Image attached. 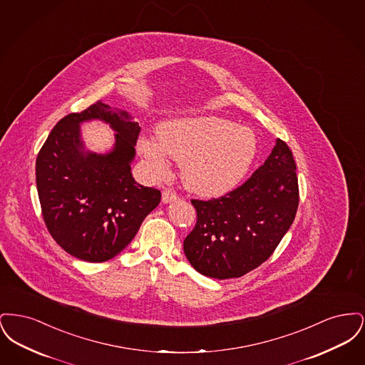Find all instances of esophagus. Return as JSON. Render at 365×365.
<instances>
[{"mask_svg": "<svg viewBox=\"0 0 365 365\" xmlns=\"http://www.w3.org/2000/svg\"><path fill=\"white\" fill-rule=\"evenodd\" d=\"M179 197H178V194L173 190H164L163 191V202H165V204H168V202H173V201H176Z\"/></svg>", "mask_w": 365, "mask_h": 365, "instance_id": "34e87169", "label": "esophagus"}]
</instances>
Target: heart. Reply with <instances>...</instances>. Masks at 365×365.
Instances as JSON below:
<instances>
[{"label":"heart","instance_id":"heart-1","mask_svg":"<svg viewBox=\"0 0 365 365\" xmlns=\"http://www.w3.org/2000/svg\"><path fill=\"white\" fill-rule=\"evenodd\" d=\"M139 150L158 176L168 171V156L182 164L189 190L219 195L235 187L257 152L255 133L222 118H194L171 123L158 131V142L142 139Z\"/></svg>","mask_w":365,"mask_h":365}]
</instances>
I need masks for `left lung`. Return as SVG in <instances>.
Instances as JSON below:
<instances>
[{"mask_svg": "<svg viewBox=\"0 0 365 365\" xmlns=\"http://www.w3.org/2000/svg\"><path fill=\"white\" fill-rule=\"evenodd\" d=\"M293 152L282 139L243 185L219 198L191 200L197 223L183 241L200 274L240 278L271 257L294 222L299 192Z\"/></svg>", "mask_w": 365, "mask_h": 365, "instance_id": "1", "label": "left lung"}]
</instances>
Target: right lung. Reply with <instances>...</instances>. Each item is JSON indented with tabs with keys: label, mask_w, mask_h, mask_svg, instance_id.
Here are the masks:
<instances>
[{
	"label": "right lung",
	"mask_w": 365,
	"mask_h": 365,
	"mask_svg": "<svg viewBox=\"0 0 365 365\" xmlns=\"http://www.w3.org/2000/svg\"><path fill=\"white\" fill-rule=\"evenodd\" d=\"M91 118L118 133L112 153L84 152L78 124ZM139 131L127 112L97 101L63 118L41 148L35 179L43 222L71 256L88 262L115 257L158 205L160 190L139 185L131 174Z\"/></svg>",
	"instance_id": "obj_1"
}]
</instances>
